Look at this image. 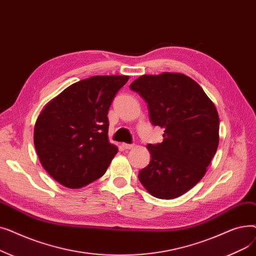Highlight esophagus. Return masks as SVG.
I'll list each match as a JSON object with an SVG mask.
<instances>
[{"label":"esophagus","instance_id":"34e87169","mask_svg":"<svg viewBox=\"0 0 256 256\" xmlns=\"http://www.w3.org/2000/svg\"><path fill=\"white\" fill-rule=\"evenodd\" d=\"M121 146H122L124 150H130V148H132V147H134V144H126V143H122V144H121Z\"/></svg>","mask_w":256,"mask_h":256}]
</instances>
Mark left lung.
Here are the masks:
<instances>
[{
	"mask_svg": "<svg viewBox=\"0 0 256 256\" xmlns=\"http://www.w3.org/2000/svg\"><path fill=\"white\" fill-rule=\"evenodd\" d=\"M147 102L163 142L148 144L152 160L139 180L152 196L176 198L204 178L219 144L216 106L194 80L182 74H145L130 85Z\"/></svg>",
	"mask_w": 256,
	"mask_h": 256,
	"instance_id": "left-lung-1",
	"label": "left lung"
}]
</instances>
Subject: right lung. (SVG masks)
Wrapping results in <instances>:
<instances>
[{"label": "right lung", "instance_id": "right-lung-1", "mask_svg": "<svg viewBox=\"0 0 256 256\" xmlns=\"http://www.w3.org/2000/svg\"><path fill=\"white\" fill-rule=\"evenodd\" d=\"M128 80V76H96L80 80L38 116L35 150L46 171L64 186H87L109 167L118 150L108 139V112Z\"/></svg>", "mask_w": 256, "mask_h": 256}]
</instances>
